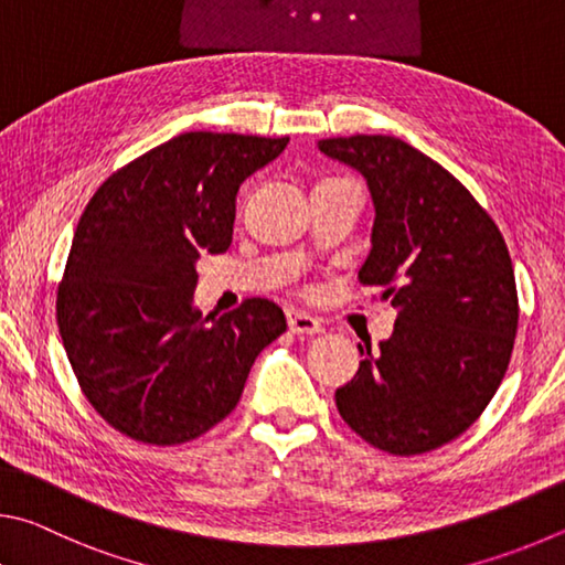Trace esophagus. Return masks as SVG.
Instances as JSON below:
<instances>
[{"mask_svg":"<svg viewBox=\"0 0 565 565\" xmlns=\"http://www.w3.org/2000/svg\"><path fill=\"white\" fill-rule=\"evenodd\" d=\"M288 324L292 334H318L324 330L318 318H312V315L302 310H288Z\"/></svg>","mask_w":565,"mask_h":565,"instance_id":"34e87169","label":"esophagus"}]
</instances>
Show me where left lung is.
I'll return each mask as SVG.
<instances>
[{
  "mask_svg": "<svg viewBox=\"0 0 565 565\" xmlns=\"http://www.w3.org/2000/svg\"><path fill=\"white\" fill-rule=\"evenodd\" d=\"M324 156L364 175L374 203L360 282L392 300L380 352L334 392L342 419L394 457L439 449L481 417L509 370L519 295L503 235L467 188L394 136H340Z\"/></svg>",
  "mask_w": 565,
  "mask_h": 565,
  "instance_id": "obj_1",
  "label": "left lung"
}]
</instances>
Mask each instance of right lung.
Returning a JSON list of instances; mask_svg holds the SVG:
<instances>
[{
	"instance_id": "right-lung-1",
	"label": "right lung",
	"mask_w": 565,
	"mask_h": 565,
	"mask_svg": "<svg viewBox=\"0 0 565 565\" xmlns=\"http://www.w3.org/2000/svg\"><path fill=\"white\" fill-rule=\"evenodd\" d=\"M290 138L188 131L98 185L56 290V324L84 397L153 447L198 439L241 399L257 354L288 330L250 298L207 322L193 308L201 253L233 243L237 188Z\"/></svg>"
}]
</instances>
